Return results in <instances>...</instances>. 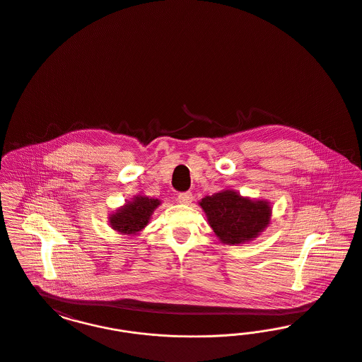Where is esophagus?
<instances>
[{
	"label": "esophagus",
	"mask_w": 362,
	"mask_h": 362,
	"mask_svg": "<svg viewBox=\"0 0 362 362\" xmlns=\"http://www.w3.org/2000/svg\"><path fill=\"white\" fill-rule=\"evenodd\" d=\"M192 201V194L191 192H180L177 195V202L182 205H189Z\"/></svg>",
	"instance_id": "34e87169"
}]
</instances>
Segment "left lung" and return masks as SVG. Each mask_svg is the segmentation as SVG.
<instances>
[{"label":"left lung","instance_id":"left-lung-1","mask_svg":"<svg viewBox=\"0 0 362 362\" xmlns=\"http://www.w3.org/2000/svg\"><path fill=\"white\" fill-rule=\"evenodd\" d=\"M209 225L225 244L254 240L270 224V202L241 197L233 189H224L201 199Z\"/></svg>","mask_w":362,"mask_h":362}]
</instances>
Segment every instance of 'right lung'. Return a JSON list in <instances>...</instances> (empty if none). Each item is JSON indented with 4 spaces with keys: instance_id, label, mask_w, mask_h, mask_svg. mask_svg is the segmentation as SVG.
<instances>
[{
    "instance_id": "1",
    "label": "right lung",
    "mask_w": 362,
    "mask_h": 362,
    "mask_svg": "<svg viewBox=\"0 0 362 362\" xmlns=\"http://www.w3.org/2000/svg\"><path fill=\"white\" fill-rule=\"evenodd\" d=\"M161 202L145 195H137L110 217V225L122 235H136L149 224L151 216Z\"/></svg>"
}]
</instances>
